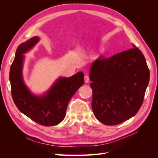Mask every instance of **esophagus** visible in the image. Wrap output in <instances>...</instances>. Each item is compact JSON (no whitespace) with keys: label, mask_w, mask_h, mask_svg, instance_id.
Segmentation results:
<instances>
[{"label":"esophagus","mask_w":158,"mask_h":158,"mask_svg":"<svg viewBox=\"0 0 158 158\" xmlns=\"http://www.w3.org/2000/svg\"><path fill=\"white\" fill-rule=\"evenodd\" d=\"M84 82L85 83H88L89 82V78L88 76L86 75V76H84Z\"/></svg>","instance_id":"obj_1"}]
</instances>
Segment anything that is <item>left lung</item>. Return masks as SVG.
Listing matches in <instances>:
<instances>
[{
	"instance_id": "8db88e82",
	"label": "left lung",
	"mask_w": 158,
	"mask_h": 158,
	"mask_svg": "<svg viewBox=\"0 0 158 158\" xmlns=\"http://www.w3.org/2000/svg\"><path fill=\"white\" fill-rule=\"evenodd\" d=\"M92 107L95 117L106 125L131 118L144 101L150 70L144 55L133 48L109 58L99 56L90 66Z\"/></svg>"
}]
</instances>
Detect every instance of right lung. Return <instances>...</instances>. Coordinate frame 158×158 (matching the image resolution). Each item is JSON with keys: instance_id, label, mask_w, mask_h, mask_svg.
Segmentation results:
<instances>
[{"instance_id": "right-lung-1", "label": "right lung", "mask_w": 158, "mask_h": 158, "mask_svg": "<svg viewBox=\"0 0 158 158\" xmlns=\"http://www.w3.org/2000/svg\"><path fill=\"white\" fill-rule=\"evenodd\" d=\"M39 40L37 36L33 37L18 47L9 78L12 97L17 108L35 123L50 127L58 125L64 118L68 103L84 84V76L82 72H79L70 78H59L44 95L32 94L22 78L23 54L31 49Z\"/></svg>"}]
</instances>
